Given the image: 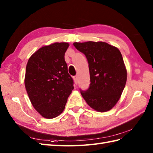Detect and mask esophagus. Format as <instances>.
I'll list each match as a JSON object with an SVG mask.
<instances>
[{
	"label": "esophagus",
	"instance_id": "1",
	"mask_svg": "<svg viewBox=\"0 0 153 153\" xmlns=\"http://www.w3.org/2000/svg\"><path fill=\"white\" fill-rule=\"evenodd\" d=\"M73 79H74V83H75V84H78V82H79V78H78V76H74L73 77Z\"/></svg>",
	"mask_w": 153,
	"mask_h": 153
}]
</instances>
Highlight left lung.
I'll return each instance as SVG.
<instances>
[{"instance_id":"8db88e82","label":"left lung","mask_w":153,"mask_h":153,"mask_svg":"<svg viewBox=\"0 0 153 153\" xmlns=\"http://www.w3.org/2000/svg\"><path fill=\"white\" fill-rule=\"evenodd\" d=\"M74 46L85 55L88 62L90 84L80 90L90 107L106 112L119 100L126 85L127 71L120 50L104 42H74Z\"/></svg>"}]
</instances>
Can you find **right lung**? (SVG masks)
Returning a JSON list of instances; mask_svg holds the SVG:
<instances>
[{
  "label": "right lung",
  "mask_w": 153,
  "mask_h": 153,
  "mask_svg": "<svg viewBox=\"0 0 153 153\" xmlns=\"http://www.w3.org/2000/svg\"><path fill=\"white\" fill-rule=\"evenodd\" d=\"M69 45L56 42L34 53L26 67L25 86L34 108L46 118L58 116L74 89L65 53Z\"/></svg>",
  "instance_id": "add662e5"
}]
</instances>
